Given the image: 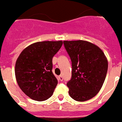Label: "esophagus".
Returning a JSON list of instances; mask_svg holds the SVG:
<instances>
[{
  "label": "esophagus",
  "instance_id": "1",
  "mask_svg": "<svg viewBox=\"0 0 122 122\" xmlns=\"http://www.w3.org/2000/svg\"><path fill=\"white\" fill-rule=\"evenodd\" d=\"M59 80L60 81H63V76H59Z\"/></svg>",
  "mask_w": 122,
  "mask_h": 122
}]
</instances>
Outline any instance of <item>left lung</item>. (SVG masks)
<instances>
[{
    "mask_svg": "<svg viewBox=\"0 0 122 122\" xmlns=\"http://www.w3.org/2000/svg\"><path fill=\"white\" fill-rule=\"evenodd\" d=\"M63 43L72 61V78L66 84L69 95L80 102L91 99L105 82L107 58L99 47L88 41L65 40Z\"/></svg>",
    "mask_w": 122,
    "mask_h": 122,
    "instance_id": "left-lung-1",
    "label": "left lung"
}]
</instances>
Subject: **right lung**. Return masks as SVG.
<instances>
[{
  "instance_id": "1",
  "label": "right lung",
  "mask_w": 122,
  "mask_h": 122,
  "mask_svg": "<svg viewBox=\"0 0 122 122\" xmlns=\"http://www.w3.org/2000/svg\"><path fill=\"white\" fill-rule=\"evenodd\" d=\"M63 41H43L28 46L21 52L15 66L17 84L31 99L43 101L52 95L57 80L51 71L52 59Z\"/></svg>"
}]
</instances>
